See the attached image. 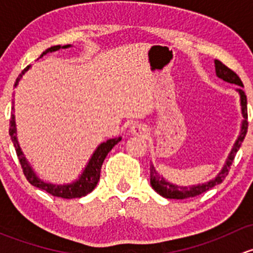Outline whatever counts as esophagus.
Returning a JSON list of instances; mask_svg holds the SVG:
<instances>
[{
	"label": "esophagus",
	"instance_id": "obj_1",
	"mask_svg": "<svg viewBox=\"0 0 253 253\" xmlns=\"http://www.w3.org/2000/svg\"><path fill=\"white\" fill-rule=\"evenodd\" d=\"M145 131H147L145 126L143 124H139V122L133 124L131 126V128H129V132H131L132 134H134V136H143V134L145 133Z\"/></svg>",
	"mask_w": 253,
	"mask_h": 253
}]
</instances>
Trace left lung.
Here are the masks:
<instances>
[{
  "label": "left lung",
  "mask_w": 253,
  "mask_h": 253,
  "mask_svg": "<svg viewBox=\"0 0 253 253\" xmlns=\"http://www.w3.org/2000/svg\"><path fill=\"white\" fill-rule=\"evenodd\" d=\"M214 62H215L216 76H218L219 78L228 82V83H233L236 84V85L244 86L241 79H240L239 76H237L233 70L226 67V66L224 65V63H221L219 60H215ZM237 90H239L240 96H241V111L245 120L244 122H242L241 133H240L239 138H237L235 144H234L230 155H229L228 160H226L225 165H224V168L221 169V171L219 172V175L216 176L214 180H211L207 183H202V185L197 186H191V187H183V186L172 185V183H169L168 181H165L162 176L158 174L157 170L154 169V167L150 165V185H152L154 191H157L160 196H163V197L165 198H170V200H187V198L202 195L203 192L211 190V188L214 187L215 185H219V183L223 182V180L226 177V175H228L231 164H233V160L234 158H235L236 152L239 150L241 142L244 141L245 136H246L247 126H249V122H247V98L242 89H237Z\"/></svg>",
  "instance_id": "obj_1"
}]
</instances>
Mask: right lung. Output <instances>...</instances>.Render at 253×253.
I'll return each mask as SVG.
<instances>
[{
	"label": "right lung",
	"mask_w": 253,
	"mask_h": 253,
	"mask_svg": "<svg viewBox=\"0 0 253 253\" xmlns=\"http://www.w3.org/2000/svg\"><path fill=\"white\" fill-rule=\"evenodd\" d=\"M70 46L71 45H65V46H62V47L66 48V47H70ZM58 48H61L60 45L51 46L50 48H47L46 51H44L42 56H44L45 53H47V52H52V51L58 50ZM42 56H40V57H42ZM29 67L30 66H27V67L22 71V73L18 76L16 83H14V86L17 85L18 82H19V79L22 78V76L24 75L28 70H29ZM14 133H16V124H14V117L12 116L11 128H9V136H11L12 142L14 143L18 159H19L20 167H22L23 172H24L27 180L29 181L33 186L46 191L47 193L55 196V197L67 198V200H70V198L83 197V196H86L88 193H90L94 188H95L96 183H98L99 178H100L101 165H103L106 155H108V153L110 152L112 148L117 144V143L121 141V137H119V138H112V139H109V141L101 143V144L96 148V150L94 152V154L91 155V159L89 160L88 165H86V168H85V170L83 171V174L81 175V177H79L76 182L70 183V185H51V183H46V182H44V181L40 180V178H38V176L35 175L34 171H33L32 168H30V165L28 164V162L25 160L22 150H20L19 144H18L17 138H16V134Z\"/></svg>",
	"instance_id": "add662e5"
}]
</instances>
